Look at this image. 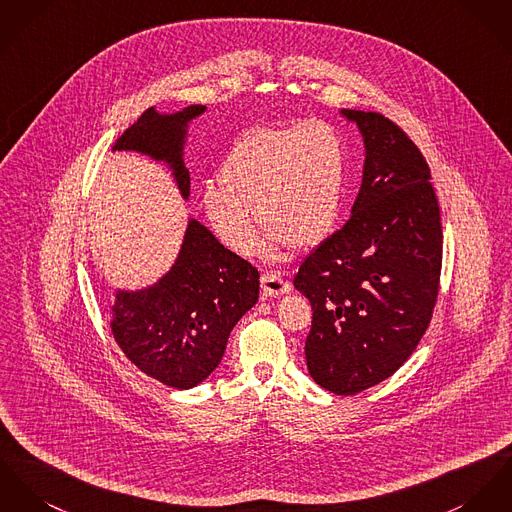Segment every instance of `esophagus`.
<instances>
[{"label": "esophagus", "instance_id": "34e87169", "mask_svg": "<svg viewBox=\"0 0 512 512\" xmlns=\"http://www.w3.org/2000/svg\"><path fill=\"white\" fill-rule=\"evenodd\" d=\"M261 286H263V294L271 296V298H278V296L290 292V284L275 273H265L261 276Z\"/></svg>", "mask_w": 512, "mask_h": 512}]
</instances>
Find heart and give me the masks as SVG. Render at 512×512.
<instances>
[{
	"instance_id": "b5f03b06",
	"label": "heart",
	"mask_w": 512,
	"mask_h": 512,
	"mask_svg": "<svg viewBox=\"0 0 512 512\" xmlns=\"http://www.w3.org/2000/svg\"><path fill=\"white\" fill-rule=\"evenodd\" d=\"M347 175L345 144L325 120L243 134L220 167L222 183H204L200 200L210 228L239 255L259 243V220L278 245L310 247L333 230Z\"/></svg>"
}]
</instances>
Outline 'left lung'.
<instances>
[{
	"label": "left lung",
	"instance_id": "left-lung-1",
	"mask_svg": "<svg viewBox=\"0 0 512 512\" xmlns=\"http://www.w3.org/2000/svg\"><path fill=\"white\" fill-rule=\"evenodd\" d=\"M364 144L351 218L302 261L294 286L312 304L308 372L337 395L386 378L425 335L442 267V226L431 169L409 136L380 113L343 109Z\"/></svg>",
	"mask_w": 512,
	"mask_h": 512
}]
</instances>
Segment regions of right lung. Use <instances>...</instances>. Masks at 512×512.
Returning <instances> with one entry per match:
<instances>
[{
	"label": "right lung",
	"mask_w": 512,
	"mask_h": 512,
	"mask_svg": "<svg viewBox=\"0 0 512 512\" xmlns=\"http://www.w3.org/2000/svg\"><path fill=\"white\" fill-rule=\"evenodd\" d=\"M204 111V105L175 113L152 107L124 130L113 152H136L163 163L183 200H189L185 146L189 124ZM257 300V269L189 218L165 275L144 288L115 290L111 329L122 353L144 374L169 388L191 390L218 368L232 329Z\"/></svg>",
	"instance_id": "right-lung-1"
}]
</instances>
